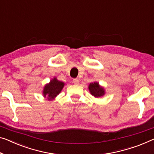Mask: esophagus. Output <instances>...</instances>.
I'll list each match as a JSON object with an SVG mask.
<instances>
[{
  "mask_svg": "<svg viewBox=\"0 0 154 154\" xmlns=\"http://www.w3.org/2000/svg\"><path fill=\"white\" fill-rule=\"evenodd\" d=\"M73 82L75 85H79V80L77 79H74V80H73Z\"/></svg>",
  "mask_w": 154,
  "mask_h": 154,
  "instance_id": "34e87169",
  "label": "esophagus"
}]
</instances>
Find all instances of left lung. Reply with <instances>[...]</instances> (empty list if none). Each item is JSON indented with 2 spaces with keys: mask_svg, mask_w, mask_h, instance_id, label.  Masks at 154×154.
<instances>
[{
  "mask_svg": "<svg viewBox=\"0 0 154 154\" xmlns=\"http://www.w3.org/2000/svg\"><path fill=\"white\" fill-rule=\"evenodd\" d=\"M89 90L92 96L96 98H100L103 96L105 94V91L103 87H101L98 82H94L89 85Z\"/></svg>",
  "mask_w": 154,
  "mask_h": 154,
  "instance_id": "8db88e82",
  "label": "left lung"
}]
</instances>
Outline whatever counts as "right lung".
I'll list each match as a JSON object with an SVG mask.
<instances>
[{
  "mask_svg": "<svg viewBox=\"0 0 154 154\" xmlns=\"http://www.w3.org/2000/svg\"><path fill=\"white\" fill-rule=\"evenodd\" d=\"M65 83L63 82L59 81L56 78H54L50 80L49 83L47 84L44 87L42 94L45 98H48V100H53L57 95L62 91Z\"/></svg>",
  "mask_w": 154,
  "mask_h": 154,
  "instance_id": "obj_1",
  "label": "right lung"
}]
</instances>
